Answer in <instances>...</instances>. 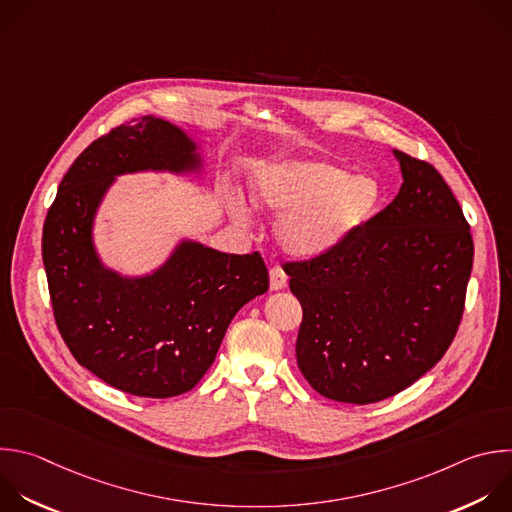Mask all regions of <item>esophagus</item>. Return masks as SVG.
<instances>
[{
  "mask_svg": "<svg viewBox=\"0 0 512 512\" xmlns=\"http://www.w3.org/2000/svg\"><path fill=\"white\" fill-rule=\"evenodd\" d=\"M285 285H287V275L283 273V269L273 267V269L269 271V287H271V291H279V289H283Z\"/></svg>",
  "mask_w": 512,
  "mask_h": 512,
  "instance_id": "34e87169",
  "label": "esophagus"
}]
</instances>
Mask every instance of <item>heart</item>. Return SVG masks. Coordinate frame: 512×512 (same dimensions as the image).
Returning <instances> with one entry per match:
<instances>
[{
	"label": "heart",
	"instance_id": "heart-1",
	"mask_svg": "<svg viewBox=\"0 0 512 512\" xmlns=\"http://www.w3.org/2000/svg\"><path fill=\"white\" fill-rule=\"evenodd\" d=\"M251 205L263 213H283L275 225L279 247L295 259H311L337 249L362 231L380 205V185L370 175H350L327 160H273L257 166L249 179ZM229 217L249 227L247 205L223 195Z\"/></svg>",
	"mask_w": 512,
	"mask_h": 512
}]
</instances>
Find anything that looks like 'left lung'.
Instances as JSON below:
<instances>
[{
    "instance_id": "left-lung-1",
    "label": "left lung",
    "mask_w": 512,
    "mask_h": 512,
    "mask_svg": "<svg viewBox=\"0 0 512 512\" xmlns=\"http://www.w3.org/2000/svg\"><path fill=\"white\" fill-rule=\"evenodd\" d=\"M396 199L346 243L287 263L303 307L295 356L321 396L372 404L432 370L458 331L474 243L438 170L402 150Z\"/></svg>"
}]
</instances>
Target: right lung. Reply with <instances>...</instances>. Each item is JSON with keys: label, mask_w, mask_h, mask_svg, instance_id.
<instances>
[{"label": "right lung", "mask_w": 512, "mask_h": 512, "mask_svg": "<svg viewBox=\"0 0 512 512\" xmlns=\"http://www.w3.org/2000/svg\"><path fill=\"white\" fill-rule=\"evenodd\" d=\"M199 144L177 124L134 118L94 140L70 166L48 211L42 257L54 317L76 362L144 398L199 384L237 311L269 289L259 253L229 255L181 239L156 269L122 275L94 245V219L116 177L201 175Z\"/></svg>", "instance_id": "right-lung-1"}]
</instances>
